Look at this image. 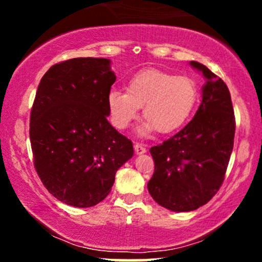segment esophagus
Wrapping results in <instances>:
<instances>
[{"label": "esophagus", "instance_id": "34e87169", "mask_svg": "<svg viewBox=\"0 0 262 262\" xmlns=\"http://www.w3.org/2000/svg\"><path fill=\"white\" fill-rule=\"evenodd\" d=\"M134 149H135V154L137 155H141V154H145L146 152V148L141 144H134Z\"/></svg>", "mask_w": 262, "mask_h": 262}]
</instances>
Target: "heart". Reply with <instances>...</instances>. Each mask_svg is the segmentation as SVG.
<instances>
[{
	"instance_id": "obj_1",
	"label": "heart",
	"mask_w": 262,
	"mask_h": 262,
	"mask_svg": "<svg viewBox=\"0 0 262 262\" xmlns=\"http://www.w3.org/2000/svg\"><path fill=\"white\" fill-rule=\"evenodd\" d=\"M198 102V89L187 76H175L158 70H145L129 80L127 91L113 89L107 96V107L114 128L125 129L143 107L145 121L138 125L141 137L158 130L171 134L191 118Z\"/></svg>"
}]
</instances>
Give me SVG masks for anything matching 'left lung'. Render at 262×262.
Returning <instances> with one entry per match:
<instances>
[{
    "label": "left lung",
    "mask_w": 262,
    "mask_h": 262,
    "mask_svg": "<svg viewBox=\"0 0 262 262\" xmlns=\"http://www.w3.org/2000/svg\"><path fill=\"white\" fill-rule=\"evenodd\" d=\"M202 102L179 133L152 146L155 171L148 189L158 204L172 212H191L212 200L223 183L234 145L235 119L229 90L207 66Z\"/></svg>",
    "instance_id": "8db88e82"
}]
</instances>
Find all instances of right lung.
<instances>
[{"instance_id":"1","label":"right lung","mask_w":262,"mask_h":262,"mask_svg":"<svg viewBox=\"0 0 262 262\" xmlns=\"http://www.w3.org/2000/svg\"><path fill=\"white\" fill-rule=\"evenodd\" d=\"M116 75L111 60L75 58L41 77L31 113L34 166L48 191L69 206L87 208L108 196L133 144L107 121Z\"/></svg>"}]
</instances>
